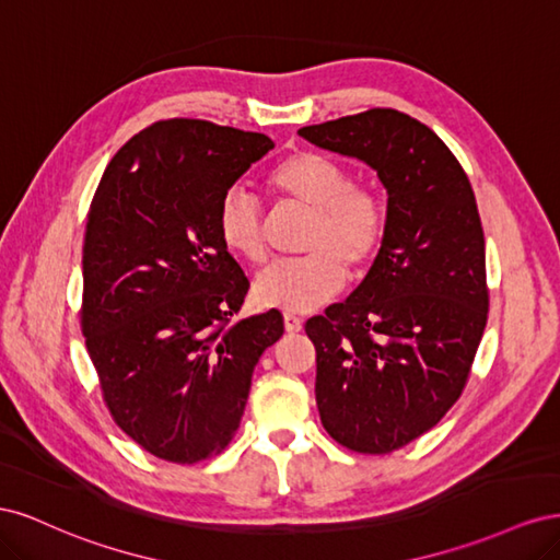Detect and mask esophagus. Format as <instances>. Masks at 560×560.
<instances>
[{
	"label": "esophagus",
	"instance_id": "esophagus-1",
	"mask_svg": "<svg viewBox=\"0 0 560 560\" xmlns=\"http://www.w3.org/2000/svg\"><path fill=\"white\" fill-rule=\"evenodd\" d=\"M282 317H284V329H287V331H290V334L301 331V327H303V319H301L299 315H294V313H284Z\"/></svg>",
	"mask_w": 560,
	"mask_h": 560
}]
</instances>
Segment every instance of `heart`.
Listing matches in <instances>:
<instances>
[{
    "mask_svg": "<svg viewBox=\"0 0 560 560\" xmlns=\"http://www.w3.org/2000/svg\"><path fill=\"white\" fill-rule=\"evenodd\" d=\"M266 191L311 210L301 249L306 254L264 268L254 296L270 308L308 311L331 299L352 276L362 273L383 247L387 206L376 186L350 182L346 167L317 151H296L266 173ZM217 238L235 259L257 266L266 259V219L241 186H231L217 206Z\"/></svg>",
    "mask_w": 560,
    "mask_h": 560,
    "instance_id": "heart-1",
    "label": "heart"
}]
</instances>
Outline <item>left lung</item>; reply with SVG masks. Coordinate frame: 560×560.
Wrapping results in <instances>:
<instances>
[{
	"mask_svg": "<svg viewBox=\"0 0 560 560\" xmlns=\"http://www.w3.org/2000/svg\"><path fill=\"white\" fill-rule=\"evenodd\" d=\"M354 156L387 189V233L364 282L306 322L315 399L334 442L393 453L463 395L488 319L486 245L471 184L418 118L366 109L299 130Z\"/></svg>",
	"mask_w": 560,
	"mask_h": 560,
	"instance_id": "obj_1",
	"label": "left lung"
}]
</instances>
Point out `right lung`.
Here are the masks:
<instances>
[{"label":"right lung","mask_w":560,"mask_h":560,"mask_svg":"<svg viewBox=\"0 0 560 560\" xmlns=\"http://www.w3.org/2000/svg\"><path fill=\"white\" fill-rule=\"evenodd\" d=\"M261 132L165 118L97 184L83 235L81 331L112 420L165 463L222 453L280 311L233 322L249 280L217 238L219 198L273 149Z\"/></svg>","instance_id":"right-lung-1"}]
</instances>
